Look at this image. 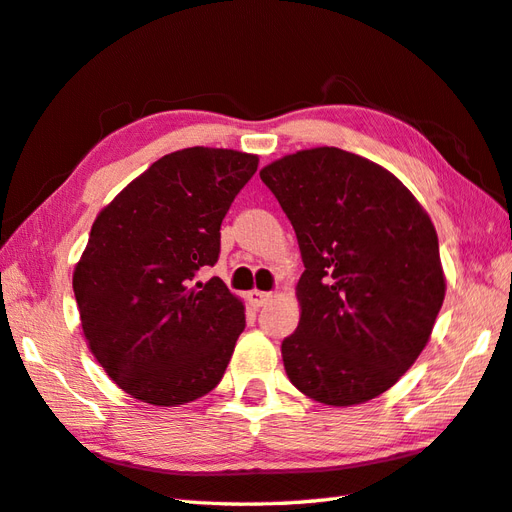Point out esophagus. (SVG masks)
<instances>
[{"label": "esophagus", "mask_w": 512, "mask_h": 512, "mask_svg": "<svg viewBox=\"0 0 512 512\" xmlns=\"http://www.w3.org/2000/svg\"><path fill=\"white\" fill-rule=\"evenodd\" d=\"M273 301V292H264V290H250V303L257 308L266 306V303Z\"/></svg>", "instance_id": "obj_1"}]
</instances>
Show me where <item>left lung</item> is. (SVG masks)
<instances>
[{
  "mask_svg": "<svg viewBox=\"0 0 512 512\" xmlns=\"http://www.w3.org/2000/svg\"><path fill=\"white\" fill-rule=\"evenodd\" d=\"M295 228L301 319L281 343L301 394L350 407L416 363L444 301L431 217L394 173L339 147L303 149L259 171Z\"/></svg>",
  "mask_w": 512,
  "mask_h": 512,
  "instance_id": "left-lung-1",
  "label": "left lung"
}]
</instances>
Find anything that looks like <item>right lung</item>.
I'll return each mask as SVG.
<instances>
[{"mask_svg":"<svg viewBox=\"0 0 512 512\" xmlns=\"http://www.w3.org/2000/svg\"><path fill=\"white\" fill-rule=\"evenodd\" d=\"M259 158L189 147L156 160L96 215L72 288L105 374L136 400L178 407L220 383L244 303L220 277V226Z\"/></svg>","mask_w":512,"mask_h":512,"instance_id":"right-lung-1","label":"right lung"}]
</instances>
